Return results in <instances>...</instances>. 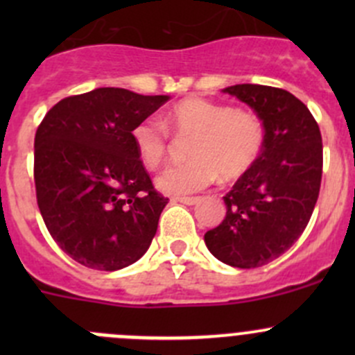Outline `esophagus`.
Wrapping results in <instances>:
<instances>
[{"label": "esophagus", "instance_id": "esophagus-1", "mask_svg": "<svg viewBox=\"0 0 355 355\" xmlns=\"http://www.w3.org/2000/svg\"><path fill=\"white\" fill-rule=\"evenodd\" d=\"M198 200V198H171V202H182L187 204V206H192V204H196Z\"/></svg>", "mask_w": 355, "mask_h": 355}]
</instances>
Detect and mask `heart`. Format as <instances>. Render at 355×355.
<instances>
[{
    "mask_svg": "<svg viewBox=\"0 0 355 355\" xmlns=\"http://www.w3.org/2000/svg\"><path fill=\"white\" fill-rule=\"evenodd\" d=\"M164 123L177 135H194L189 146L192 159L170 164L156 178L157 189L173 196L202 191L220 175L227 182L244 177L266 142V128L256 111L204 98L178 101L168 111ZM164 123L146 118L132 130L135 151L149 170L166 159L170 135Z\"/></svg>",
    "mask_w": 355,
    "mask_h": 355,
    "instance_id": "obj_1",
    "label": "heart"
}]
</instances>
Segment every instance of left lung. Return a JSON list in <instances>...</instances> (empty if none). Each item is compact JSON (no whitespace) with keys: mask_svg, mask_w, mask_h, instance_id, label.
Wrapping results in <instances>:
<instances>
[{"mask_svg":"<svg viewBox=\"0 0 355 355\" xmlns=\"http://www.w3.org/2000/svg\"><path fill=\"white\" fill-rule=\"evenodd\" d=\"M225 92L263 118L266 142L223 198L227 214L204 242L221 263L250 270L280 257L306 230L320 196L323 142L311 111L285 89L239 84Z\"/></svg>","mask_w":355,"mask_h":355,"instance_id":"obj_1","label":"left lung"}]
</instances>
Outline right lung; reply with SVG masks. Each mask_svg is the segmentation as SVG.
I'll use <instances>...</instances> for the list:
<instances>
[{
    "label": "right lung",
    "mask_w": 355,
    "mask_h": 355,
    "mask_svg": "<svg viewBox=\"0 0 355 355\" xmlns=\"http://www.w3.org/2000/svg\"><path fill=\"white\" fill-rule=\"evenodd\" d=\"M168 96L99 87L56 103L34 139L35 198L63 252L116 271L144 256L168 199L135 151L132 130Z\"/></svg>",
    "instance_id": "obj_1"
}]
</instances>
